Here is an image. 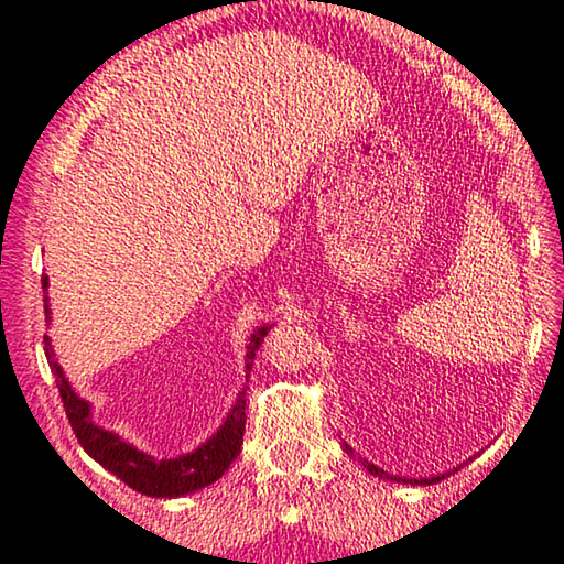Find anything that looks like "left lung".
Masks as SVG:
<instances>
[{
  "label": "left lung",
  "mask_w": 564,
  "mask_h": 564,
  "mask_svg": "<svg viewBox=\"0 0 564 564\" xmlns=\"http://www.w3.org/2000/svg\"><path fill=\"white\" fill-rule=\"evenodd\" d=\"M345 448H348V444H345ZM348 454H352V448H348ZM362 466H366V469L370 471V474H376V476H388L386 471H380L378 469V466H372V464H368L366 462V458H362ZM391 479H393V476H391ZM441 479H444V474H441V476H431V479H411V484H436V481H441ZM398 481H405V479H401V476H398Z\"/></svg>",
  "instance_id": "8db88e82"
}]
</instances>
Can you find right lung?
I'll return each instance as SVG.
<instances>
[{"label": "right lung", "mask_w": 564, "mask_h": 564, "mask_svg": "<svg viewBox=\"0 0 564 564\" xmlns=\"http://www.w3.org/2000/svg\"><path fill=\"white\" fill-rule=\"evenodd\" d=\"M42 290H47V276H42ZM45 315L50 323L47 297H45ZM267 333H270V325L259 327V330L249 337L247 360H245L247 372L252 370L254 355ZM45 355L52 372H55L57 378L55 383L59 388V398H63L67 421H70L80 446L102 466V469L116 474L120 481H126L128 487L145 494V497L173 499V497H184V494L209 487V484H214L216 479H221V474L227 471L234 458L239 456L241 436H245V423H247L245 391L239 393L237 403L231 405V411L227 415V421L221 423V429L216 431L209 441H204L202 446L194 448L192 454H184L176 458H153L149 454L138 452L133 444H126L118 433L106 431L100 429L98 423H93L90 403L73 391L70 380L65 378L63 368H59V362L55 360V352H52L47 335H45Z\"/></svg>", "instance_id": "1"}]
</instances>
